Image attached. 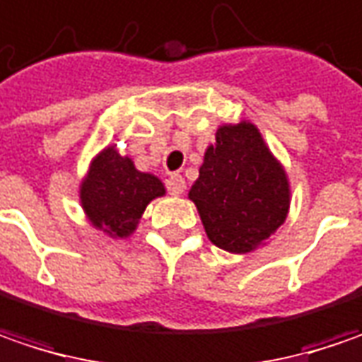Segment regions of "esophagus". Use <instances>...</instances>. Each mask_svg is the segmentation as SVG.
Wrapping results in <instances>:
<instances>
[{
    "mask_svg": "<svg viewBox=\"0 0 362 362\" xmlns=\"http://www.w3.org/2000/svg\"><path fill=\"white\" fill-rule=\"evenodd\" d=\"M167 187H169V193L171 195H181L183 191H185V179L181 177V175H171L169 177V181H167Z\"/></svg>",
    "mask_w": 362,
    "mask_h": 362,
    "instance_id": "34e87169",
    "label": "esophagus"
}]
</instances>
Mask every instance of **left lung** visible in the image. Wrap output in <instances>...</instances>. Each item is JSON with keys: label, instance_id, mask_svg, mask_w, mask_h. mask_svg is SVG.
I'll use <instances>...</instances> for the list:
<instances>
[{"label": "left lung", "instance_id": "8db88e82", "mask_svg": "<svg viewBox=\"0 0 362 362\" xmlns=\"http://www.w3.org/2000/svg\"><path fill=\"white\" fill-rule=\"evenodd\" d=\"M189 199L209 243L232 255L257 250L285 224L291 185L261 130L243 119L222 124L204 153Z\"/></svg>", "mask_w": 362, "mask_h": 362}]
</instances>
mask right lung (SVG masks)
Here are the masks:
<instances>
[{
    "instance_id": "add662e5",
    "label": "right lung",
    "mask_w": 362,
    "mask_h": 362,
    "mask_svg": "<svg viewBox=\"0 0 362 362\" xmlns=\"http://www.w3.org/2000/svg\"><path fill=\"white\" fill-rule=\"evenodd\" d=\"M167 193L153 173L138 171L116 144L95 154L79 183V204L87 222L110 238H130L146 206Z\"/></svg>"
}]
</instances>
